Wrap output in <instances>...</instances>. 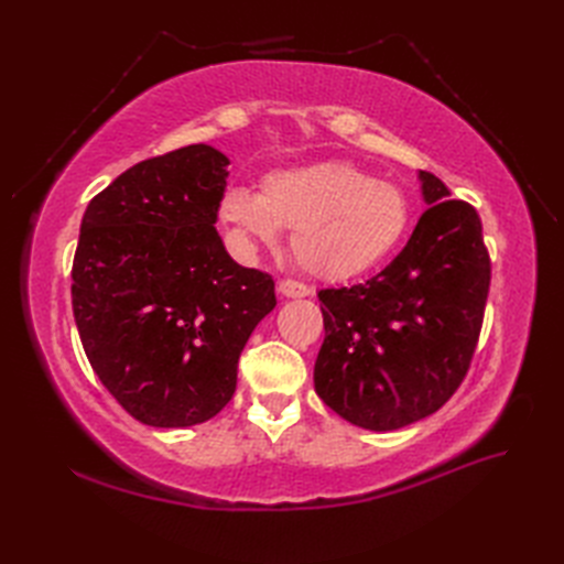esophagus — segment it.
Here are the masks:
<instances>
[{
  "instance_id": "34e87169",
  "label": "esophagus",
  "mask_w": 564,
  "mask_h": 564,
  "mask_svg": "<svg viewBox=\"0 0 564 564\" xmlns=\"http://www.w3.org/2000/svg\"><path fill=\"white\" fill-rule=\"evenodd\" d=\"M278 292L286 299H301V296H308L311 294V286L303 284L299 280H280L278 282Z\"/></svg>"
}]
</instances>
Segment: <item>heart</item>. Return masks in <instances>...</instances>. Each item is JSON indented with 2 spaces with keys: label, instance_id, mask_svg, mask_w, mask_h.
<instances>
[{
  "label": "heart",
  "instance_id": "obj_1",
  "mask_svg": "<svg viewBox=\"0 0 564 564\" xmlns=\"http://www.w3.org/2000/svg\"><path fill=\"white\" fill-rule=\"evenodd\" d=\"M220 220L237 242L272 245L292 228V251L315 278L344 280L379 263L409 224V202L395 183L350 162H319L270 172L261 191L228 187Z\"/></svg>",
  "mask_w": 564,
  "mask_h": 564
}]
</instances>
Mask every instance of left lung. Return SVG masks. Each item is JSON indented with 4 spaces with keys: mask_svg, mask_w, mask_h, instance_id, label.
<instances>
[{
    "mask_svg": "<svg viewBox=\"0 0 564 564\" xmlns=\"http://www.w3.org/2000/svg\"><path fill=\"white\" fill-rule=\"evenodd\" d=\"M429 209L404 249L362 284L319 289L315 390L338 416L395 431L431 416L464 383L491 280L482 220L421 172Z\"/></svg>",
    "mask_w": 564,
    "mask_h": 564,
    "instance_id": "obj_1",
    "label": "left lung"
}]
</instances>
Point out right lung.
<instances>
[{"label":"right lung","mask_w":564,"mask_h":564,"mask_svg":"<svg viewBox=\"0 0 564 564\" xmlns=\"http://www.w3.org/2000/svg\"><path fill=\"white\" fill-rule=\"evenodd\" d=\"M228 158L185 145L143 160L82 218L73 313L96 377L135 421H209L237 388L256 324L278 305L268 272L230 259L216 232Z\"/></svg>","instance_id":"add662e5"}]
</instances>
